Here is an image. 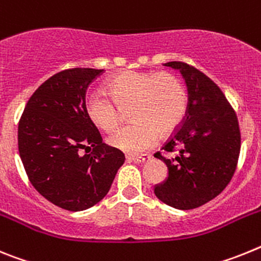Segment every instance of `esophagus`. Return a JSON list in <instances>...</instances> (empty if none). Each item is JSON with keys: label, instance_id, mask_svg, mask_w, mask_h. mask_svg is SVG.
Masks as SVG:
<instances>
[{"label": "esophagus", "instance_id": "esophagus-1", "mask_svg": "<svg viewBox=\"0 0 261 261\" xmlns=\"http://www.w3.org/2000/svg\"><path fill=\"white\" fill-rule=\"evenodd\" d=\"M130 159H132L133 162L135 163H146L149 162L151 159L150 155H142V156H130Z\"/></svg>", "mask_w": 261, "mask_h": 261}]
</instances>
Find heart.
Listing matches in <instances>:
<instances>
[{
    "mask_svg": "<svg viewBox=\"0 0 261 261\" xmlns=\"http://www.w3.org/2000/svg\"><path fill=\"white\" fill-rule=\"evenodd\" d=\"M129 111L133 123L108 137L111 146L129 154L150 149L158 135H171L188 111V91L183 81L170 71L126 70L107 81L105 93H93L85 110L95 126L114 132Z\"/></svg>",
    "mask_w": 261,
    "mask_h": 261,
    "instance_id": "obj_1",
    "label": "heart"
}]
</instances>
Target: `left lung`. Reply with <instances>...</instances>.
Masks as SVG:
<instances>
[{"instance_id": "obj_1", "label": "left lung", "mask_w": 261, "mask_h": 261, "mask_svg": "<svg viewBox=\"0 0 261 261\" xmlns=\"http://www.w3.org/2000/svg\"><path fill=\"white\" fill-rule=\"evenodd\" d=\"M166 66L177 69L188 89V111L181 125L162 146L167 158L168 177L156 184L154 193L175 209L199 208L220 195L230 183L241 151L238 117L222 90L202 71L186 62L171 61Z\"/></svg>"}]
</instances>
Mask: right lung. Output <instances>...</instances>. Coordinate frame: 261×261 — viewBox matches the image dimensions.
I'll return each mask as SVG.
<instances>
[{
  "mask_svg": "<svg viewBox=\"0 0 261 261\" xmlns=\"http://www.w3.org/2000/svg\"><path fill=\"white\" fill-rule=\"evenodd\" d=\"M102 73L73 68L52 75L32 94L18 124V149L30 181L66 211L98 204L125 161L121 151L103 144L85 110L87 87ZM84 148L93 151L81 156Z\"/></svg>",
  "mask_w": 261,
  "mask_h": 261,
  "instance_id": "right-lung-1",
  "label": "right lung"
}]
</instances>
